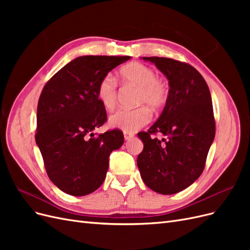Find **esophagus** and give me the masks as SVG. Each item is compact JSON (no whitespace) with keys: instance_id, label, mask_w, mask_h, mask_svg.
I'll list each match as a JSON object with an SVG mask.
<instances>
[{"instance_id":"1","label":"esophagus","mask_w":250,"mask_h":250,"mask_svg":"<svg viewBox=\"0 0 250 250\" xmlns=\"http://www.w3.org/2000/svg\"><path fill=\"white\" fill-rule=\"evenodd\" d=\"M133 137H134V133H132V132H127V131L124 132V139H125L126 141L131 140Z\"/></svg>"}]
</instances>
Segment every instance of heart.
<instances>
[{
	"mask_svg": "<svg viewBox=\"0 0 250 250\" xmlns=\"http://www.w3.org/2000/svg\"><path fill=\"white\" fill-rule=\"evenodd\" d=\"M120 77L125 84L138 86L135 104L141 106L133 109H119L109 117V124L127 132H133L147 125L152 115L148 107L157 111L166 106L170 98L169 82L156 76V72L139 62L127 63L121 67ZM97 98L102 106L110 110L118 101V83L111 74L100 79L96 88Z\"/></svg>",
	"mask_w": 250,
	"mask_h": 250,
	"instance_id": "obj_1",
	"label": "heart"
}]
</instances>
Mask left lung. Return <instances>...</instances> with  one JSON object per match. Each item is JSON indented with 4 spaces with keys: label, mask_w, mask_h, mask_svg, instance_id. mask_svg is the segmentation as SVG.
Instances as JSON below:
<instances>
[{
    "label": "left lung",
    "mask_w": 250,
    "mask_h": 250,
    "mask_svg": "<svg viewBox=\"0 0 250 250\" xmlns=\"http://www.w3.org/2000/svg\"><path fill=\"white\" fill-rule=\"evenodd\" d=\"M155 63L169 80L170 98L148 131L138 133L144 149L138 167L144 183L164 195L185 190L206 167L216 124L208 86L187 62L166 57H143ZM162 133L163 139L152 135Z\"/></svg>",
    "instance_id": "obj_1"
}]
</instances>
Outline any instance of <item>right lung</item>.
I'll use <instances>...</instances> for the list:
<instances>
[{"instance_id": "add662e5", "label": "right lung", "mask_w": 250, "mask_h": 250, "mask_svg": "<svg viewBox=\"0 0 250 250\" xmlns=\"http://www.w3.org/2000/svg\"><path fill=\"white\" fill-rule=\"evenodd\" d=\"M130 56H81L43 86L37 105L35 141L49 178L62 192L84 196L106 176L109 155L124 143L119 129L94 134L107 120L96 88L100 79Z\"/></svg>"}]
</instances>
